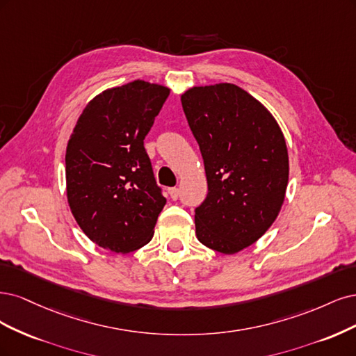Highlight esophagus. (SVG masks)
Returning a JSON list of instances; mask_svg holds the SVG:
<instances>
[{
	"label": "esophagus",
	"mask_w": 356,
	"mask_h": 356,
	"mask_svg": "<svg viewBox=\"0 0 356 356\" xmlns=\"http://www.w3.org/2000/svg\"><path fill=\"white\" fill-rule=\"evenodd\" d=\"M168 195H170L171 200H177L179 195H180V191L177 188H170L168 189Z\"/></svg>",
	"instance_id": "obj_1"
}]
</instances>
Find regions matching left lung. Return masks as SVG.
<instances>
[{
    "instance_id": "1",
    "label": "left lung",
    "mask_w": 356,
    "mask_h": 356,
    "mask_svg": "<svg viewBox=\"0 0 356 356\" xmlns=\"http://www.w3.org/2000/svg\"><path fill=\"white\" fill-rule=\"evenodd\" d=\"M180 100L209 185L195 210L197 238L222 254H236L281 211L290 170L284 134L263 103L231 83L191 87Z\"/></svg>"
}]
</instances>
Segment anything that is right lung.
<instances>
[{
  "mask_svg": "<svg viewBox=\"0 0 356 356\" xmlns=\"http://www.w3.org/2000/svg\"><path fill=\"white\" fill-rule=\"evenodd\" d=\"M168 95L143 79L102 91L67 142V204L83 232L113 253L146 245L165 205L143 140Z\"/></svg>",
  "mask_w": 356,
  "mask_h": 356,
  "instance_id": "add662e5",
  "label": "right lung"
}]
</instances>
